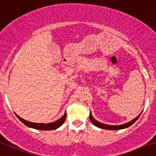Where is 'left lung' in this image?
Instances as JSON below:
<instances>
[{"label": "left lung", "mask_w": 156, "mask_h": 156, "mask_svg": "<svg viewBox=\"0 0 156 156\" xmlns=\"http://www.w3.org/2000/svg\"><path fill=\"white\" fill-rule=\"evenodd\" d=\"M140 113L138 116H136L135 119H133V120L131 121L128 122V123H124V124H121V125H108V124H104V123H100L98 122V120H95L94 118L93 117L91 114V112H90V115H89V118H90V120L92 122L94 126H96L98 128H101V129H108V130H119V129H126V128H128L129 126H130L131 125L133 124L138 118L140 117V116L141 115Z\"/></svg>", "instance_id": "1"}]
</instances>
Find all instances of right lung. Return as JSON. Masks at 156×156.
<instances>
[{
    "instance_id": "1",
    "label": "right lung",
    "mask_w": 156,
    "mask_h": 156,
    "mask_svg": "<svg viewBox=\"0 0 156 156\" xmlns=\"http://www.w3.org/2000/svg\"><path fill=\"white\" fill-rule=\"evenodd\" d=\"M16 114V113H15ZM16 116H17V118L22 122L23 123L26 125L27 126L30 128H33V129H40V130H52V129H58V127L62 126V125L64 123L65 120H66V113H64L61 118L57 120L56 121L52 122V123H33V122L27 121V120H25L24 119L21 118L20 116H18L17 114H16Z\"/></svg>"
}]
</instances>
